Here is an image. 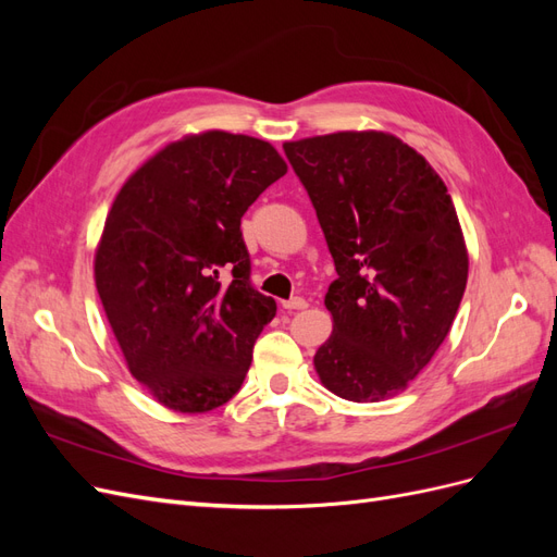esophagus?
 <instances>
[{
    "instance_id": "esophagus-1",
    "label": "esophagus",
    "mask_w": 557,
    "mask_h": 557,
    "mask_svg": "<svg viewBox=\"0 0 557 557\" xmlns=\"http://www.w3.org/2000/svg\"><path fill=\"white\" fill-rule=\"evenodd\" d=\"M307 307H309V301L301 299V297H293L288 301H283V309L285 311H301V309H307Z\"/></svg>"
}]
</instances>
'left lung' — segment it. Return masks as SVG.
<instances>
[{"mask_svg": "<svg viewBox=\"0 0 557 557\" xmlns=\"http://www.w3.org/2000/svg\"><path fill=\"white\" fill-rule=\"evenodd\" d=\"M283 150L339 274L315 374L348 401L395 397L444 344L465 295L469 256L446 183L391 132L346 129Z\"/></svg>", "mask_w": 557, "mask_h": 557, "instance_id": "1", "label": "left lung"}]
</instances>
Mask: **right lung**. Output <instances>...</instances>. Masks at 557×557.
Listing matches in <instances>:
<instances>
[{
  "mask_svg": "<svg viewBox=\"0 0 557 557\" xmlns=\"http://www.w3.org/2000/svg\"><path fill=\"white\" fill-rule=\"evenodd\" d=\"M285 172L269 141L207 129L160 148L117 190L95 285L129 374L162 407L207 413L242 387L276 315L248 283L242 215Z\"/></svg>",
  "mask_w": 557,
  "mask_h": 557,
  "instance_id": "add662e5",
  "label": "right lung"
}]
</instances>
